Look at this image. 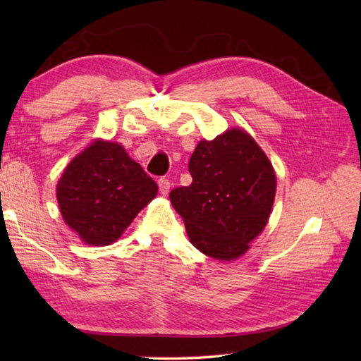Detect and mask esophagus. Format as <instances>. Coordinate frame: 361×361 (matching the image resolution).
Wrapping results in <instances>:
<instances>
[{
	"label": "esophagus",
	"mask_w": 361,
	"mask_h": 361,
	"mask_svg": "<svg viewBox=\"0 0 361 361\" xmlns=\"http://www.w3.org/2000/svg\"><path fill=\"white\" fill-rule=\"evenodd\" d=\"M158 188H159V192L163 195L169 194V189H171V180L164 178V176H161L158 180Z\"/></svg>",
	"instance_id": "1"
}]
</instances>
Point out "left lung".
Masks as SVG:
<instances>
[{
	"label": "left lung",
	"instance_id": "obj_1",
	"mask_svg": "<svg viewBox=\"0 0 361 361\" xmlns=\"http://www.w3.org/2000/svg\"><path fill=\"white\" fill-rule=\"evenodd\" d=\"M192 183L171 190L190 243L206 256L233 260L265 228L276 194L270 159L239 128L200 141L189 159Z\"/></svg>",
	"mask_w": 361,
	"mask_h": 361
}]
</instances>
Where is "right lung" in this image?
Returning a JSON list of instances; mask_svg holds the SVG:
<instances>
[{"mask_svg": "<svg viewBox=\"0 0 361 361\" xmlns=\"http://www.w3.org/2000/svg\"><path fill=\"white\" fill-rule=\"evenodd\" d=\"M157 192V183L122 145L96 141L65 169L57 202L66 225L83 242L110 245Z\"/></svg>", "mask_w": 361, "mask_h": 361, "instance_id": "1", "label": "right lung"}]
</instances>
